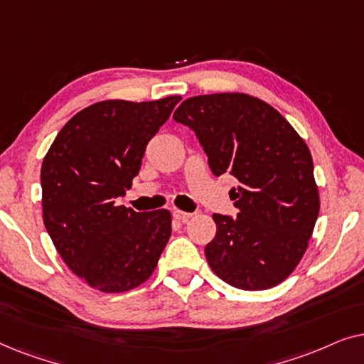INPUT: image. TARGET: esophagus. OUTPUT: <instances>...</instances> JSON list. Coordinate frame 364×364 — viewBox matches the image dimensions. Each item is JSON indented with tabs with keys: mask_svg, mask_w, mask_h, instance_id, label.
I'll return each instance as SVG.
<instances>
[{
	"mask_svg": "<svg viewBox=\"0 0 364 364\" xmlns=\"http://www.w3.org/2000/svg\"><path fill=\"white\" fill-rule=\"evenodd\" d=\"M172 213H173V217H176L177 220H181V222H187L188 218L192 217V213H188V212H182V210H177V208H176V210H173Z\"/></svg>",
	"mask_w": 364,
	"mask_h": 364,
	"instance_id": "esophagus-1",
	"label": "esophagus"
}]
</instances>
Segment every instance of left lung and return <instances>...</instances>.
Here are the masks:
<instances>
[{
    "instance_id": "obj_1",
    "label": "left lung",
    "mask_w": 364,
    "mask_h": 364,
    "mask_svg": "<svg viewBox=\"0 0 364 364\" xmlns=\"http://www.w3.org/2000/svg\"><path fill=\"white\" fill-rule=\"evenodd\" d=\"M173 121L191 127L213 176L230 173L237 217L213 213L205 257L217 277L240 290H267L290 277L315 228L320 197L311 154L290 122L248 94L188 97Z\"/></svg>"
}]
</instances>
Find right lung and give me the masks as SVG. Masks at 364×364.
Masks as SVG:
<instances>
[{
	"label": "right lung",
	"mask_w": 364,
	"mask_h": 364,
	"mask_svg": "<svg viewBox=\"0 0 364 364\" xmlns=\"http://www.w3.org/2000/svg\"><path fill=\"white\" fill-rule=\"evenodd\" d=\"M181 99L92 104L59 131L44 157V227L64 263L99 291L146 282L171 238V212H134L116 198L132 187L149 141Z\"/></svg>",
	"instance_id": "1"
}]
</instances>
